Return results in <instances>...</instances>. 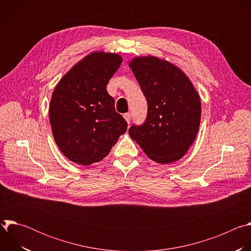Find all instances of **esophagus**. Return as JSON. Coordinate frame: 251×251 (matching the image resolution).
<instances>
[{
	"instance_id": "1",
	"label": "esophagus",
	"mask_w": 251,
	"mask_h": 251,
	"mask_svg": "<svg viewBox=\"0 0 251 251\" xmlns=\"http://www.w3.org/2000/svg\"><path fill=\"white\" fill-rule=\"evenodd\" d=\"M124 118H125V120L127 121V123L129 124L130 121H131V113H125V114H124Z\"/></svg>"
}]
</instances>
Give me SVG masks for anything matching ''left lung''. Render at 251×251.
I'll return each mask as SVG.
<instances>
[{
    "mask_svg": "<svg viewBox=\"0 0 251 251\" xmlns=\"http://www.w3.org/2000/svg\"><path fill=\"white\" fill-rule=\"evenodd\" d=\"M129 66L148 103L147 118L132 125L130 137L159 164L183 158L195 141L201 122V99L183 70L156 56L133 58Z\"/></svg>",
    "mask_w": 251,
    "mask_h": 251,
    "instance_id": "8db88e82",
    "label": "left lung"
}]
</instances>
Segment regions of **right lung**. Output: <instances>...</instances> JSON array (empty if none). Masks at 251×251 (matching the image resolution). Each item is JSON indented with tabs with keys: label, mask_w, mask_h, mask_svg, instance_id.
Masks as SVG:
<instances>
[{
	"label": "right lung",
	"mask_w": 251,
	"mask_h": 251,
	"mask_svg": "<svg viewBox=\"0 0 251 251\" xmlns=\"http://www.w3.org/2000/svg\"><path fill=\"white\" fill-rule=\"evenodd\" d=\"M121 62L117 53L91 52L56 84L50 122L56 145L70 161L83 166L101 161L126 132L127 122L106 89Z\"/></svg>",
	"instance_id": "1"
}]
</instances>
